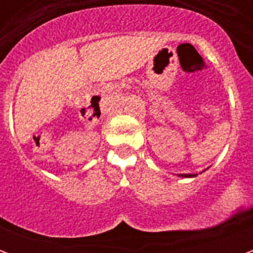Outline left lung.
<instances>
[{"mask_svg": "<svg viewBox=\"0 0 253 253\" xmlns=\"http://www.w3.org/2000/svg\"><path fill=\"white\" fill-rule=\"evenodd\" d=\"M179 176H181V177H195L196 175H194V173H180Z\"/></svg>", "mask_w": 253, "mask_h": 253, "instance_id": "left-lung-1", "label": "left lung"}]
</instances>
